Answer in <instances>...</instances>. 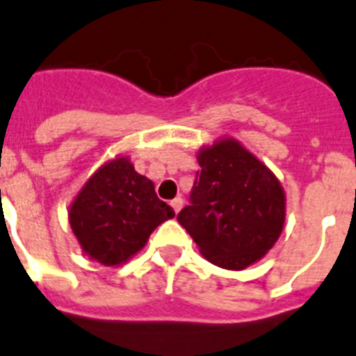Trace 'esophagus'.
<instances>
[{
    "instance_id": "obj_1",
    "label": "esophagus",
    "mask_w": 356,
    "mask_h": 356,
    "mask_svg": "<svg viewBox=\"0 0 356 356\" xmlns=\"http://www.w3.org/2000/svg\"><path fill=\"white\" fill-rule=\"evenodd\" d=\"M170 204H172V208H174V211L179 213V211H181V208H182V204H184V200H182L181 197H175V199L172 200V202H170Z\"/></svg>"
}]
</instances>
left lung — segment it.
Segmentation results:
<instances>
[{"mask_svg": "<svg viewBox=\"0 0 356 356\" xmlns=\"http://www.w3.org/2000/svg\"><path fill=\"white\" fill-rule=\"evenodd\" d=\"M190 206L177 215L204 258L242 270L272 249L285 224V193L270 170L234 140L199 152Z\"/></svg>", "mask_w": 356, "mask_h": 356, "instance_id": "left-lung-1", "label": "left lung"}]
</instances>
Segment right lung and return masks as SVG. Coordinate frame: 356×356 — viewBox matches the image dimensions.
I'll return each instance as SVG.
<instances>
[{
  "label": "right lung",
  "instance_id": "1",
  "mask_svg": "<svg viewBox=\"0 0 356 356\" xmlns=\"http://www.w3.org/2000/svg\"><path fill=\"white\" fill-rule=\"evenodd\" d=\"M174 209L156 195L154 182L127 157L102 166L70 208V224L84 252L113 267L134 256Z\"/></svg>",
  "mask_w": 356,
  "mask_h": 356
}]
</instances>
